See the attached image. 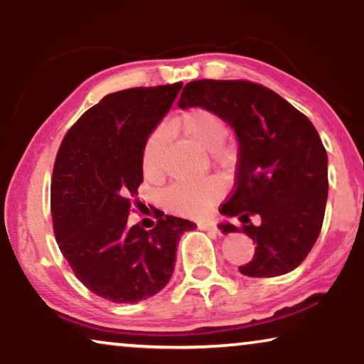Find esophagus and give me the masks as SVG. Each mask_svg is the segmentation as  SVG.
Wrapping results in <instances>:
<instances>
[{
  "mask_svg": "<svg viewBox=\"0 0 364 364\" xmlns=\"http://www.w3.org/2000/svg\"><path fill=\"white\" fill-rule=\"evenodd\" d=\"M198 228H200V230L215 233V235H217V233H220V232H218V228H217L215 223H200V225H198Z\"/></svg>",
  "mask_w": 364,
  "mask_h": 364,
  "instance_id": "1",
  "label": "esophagus"
}]
</instances>
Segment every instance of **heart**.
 <instances>
[{
  "label": "heart",
  "mask_w": 364,
  "mask_h": 364,
  "mask_svg": "<svg viewBox=\"0 0 364 364\" xmlns=\"http://www.w3.org/2000/svg\"><path fill=\"white\" fill-rule=\"evenodd\" d=\"M172 129L188 141L196 142L205 151L212 152L213 157L222 166H228L233 161V154L228 147L222 146L227 137V126L223 119L207 107H192L172 119ZM161 149L162 134L154 132L147 139L142 149V171L147 178H154L161 173ZM222 196V186L215 178L197 183H173L164 193L166 205L172 212L181 215H196L207 210Z\"/></svg>",
  "instance_id": "b5f03b06"
}]
</instances>
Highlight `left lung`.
Returning a JSON list of instances; mask_svg holds the SVG:
<instances>
[{"mask_svg": "<svg viewBox=\"0 0 364 364\" xmlns=\"http://www.w3.org/2000/svg\"><path fill=\"white\" fill-rule=\"evenodd\" d=\"M177 104L212 109L237 136L235 188L222 213L238 217L257 243L253 260L238 270L255 278L295 270L320 235L328 198V156L310 119L250 81H192ZM220 228L240 232L228 222Z\"/></svg>", "mask_w": 364, "mask_h": 364, "instance_id": "8db88e82", "label": "left lung"}]
</instances>
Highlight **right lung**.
Masks as SVG:
<instances>
[{"instance_id":"1","label":"right lung","mask_w":364,"mask_h":364,"mask_svg":"<svg viewBox=\"0 0 364 364\" xmlns=\"http://www.w3.org/2000/svg\"><path fill=\"white\" fill-rule=\"evenodd\" d=\"M182 82L107 94L69 129L54 162L53 227L74 275L97 296L137 303L173 273L181 235L197 225L164 213L152 230L127 225L144 181L142 149Z\"/></svg>"}]
</instances>
